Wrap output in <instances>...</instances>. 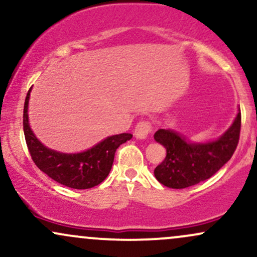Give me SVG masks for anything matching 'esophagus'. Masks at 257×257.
I'll list each match as a JSON object with an SVG mask.
<instances>
[{"mask_svg": "<svg viewBox=\"0 0 257 257\" xmlns=\"http://www.w3.org/2000/svg\"><path fill=\"white\" fill-rule=\"evenodd\" d=\"M152 133V124L150 120H140L135 126L134 134L138 139H146Z\"/></svg>", "mask_w": 257, "mask_h": 257, "instance_id": "1", "label": "esophagus"}]
</instances>
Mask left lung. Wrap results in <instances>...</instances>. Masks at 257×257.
Here are the masks:
<instances>
[{"label":"left lung","mask_w":257,"mask_h":257,"mask_svg":"<svg viewBox=\"0 0 257 257\" xmlns=\"http://www.w3.org/2000/svg\"><path fill=\"white\" fill-rule=\"evenodd\" d=\"M241 114L238 112L233 124L220 139L206 144H190L170 129H159L155 140L167 149V156L156 167L155 176L170 188H186L205 181L219 172L239 143Z\"/></svg>","instance_id":"1"}]
</instances>
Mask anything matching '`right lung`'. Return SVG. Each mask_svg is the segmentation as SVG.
Here are the masks:
<instances>
[{
    "label": "right lung",
    "instance_id": "1",
    "mask_svg": "<svg viewBox=\"0 0 257 257\" xmlns=\"http://www.w3.org/2000/svg\"><path fill=\"white\" fill-rule=\"evenodd\" d=\"M30 90L26 95L23 114L24 135L34 163L44 174L59 184L76 190H85L101 184L107 178L113 164L116 150L133 138L129 133L112 135L98 145L81 153H60L47 149L38 141L29 125L28 106Z\"/></svg>",
    "mask_w": 257,
    "mask_h": 257
}]
</instances>
